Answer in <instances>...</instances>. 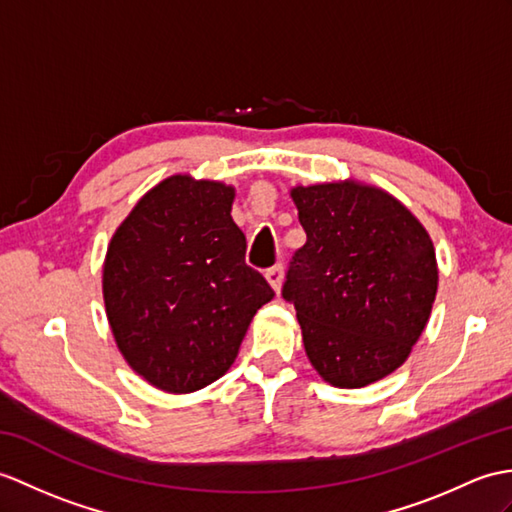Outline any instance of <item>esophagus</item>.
I'll return each instance as SVG.
<instances>
[{
  "mask_svg": "<svg viewBox=\"0 0 512 512\" xmlns=\"http://www.w3.org/2000/svg\"><path fill=\"white\" fill-rule=\"evenodd\" d=\"M266 279H268V283L272 285V290H275V292L279 294V292H281V283H283V266L277 264V266L268 268V270H266Z\"/></svg>",
  "mask_w": 512,
  "mask_h": 512,
  "instance_id": "esophagus-1",
  "label": "esophagus"
}]
</instances>
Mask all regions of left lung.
I'll list each match as a JSON object with an SVG mask.
<instances>
[{
    "instance_id": "left-lung-1",
    "label": "left lung",
    "mask_w": 512,
    "mask_h": 512,
    "mask_svg": "<svg viewBox=\"0 0 512 512\" xmlns=\"http://www.w3.org/2000/svg\"><path fill=\"white\" fill-rule=\"evenodd\" d=\"M307 242L285 272L283 299L318 375L362 388L406 362L432 312L436 253L423 224L384 189L294 187Z\"/></svg>"
}]
</instances>
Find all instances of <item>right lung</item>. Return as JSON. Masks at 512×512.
Instances as JSON below:
<instances>
[{"label": "right lung", "instance_id": "add662e5", "mask_svg": "<svg viewBox=\"0 0 512 512\" xmlns=\"http://www.w3.org/2000/svg\"><path fill=\"white\" fill-rule=\"evenodd\" d=\"M235 189L187 174L141 198L106 251L102 292L124 360L165 392H194L235 362L275 292L246 266Z\"/></svg>", "mask_w": 512, "mask_h": 512}]
</instances>
